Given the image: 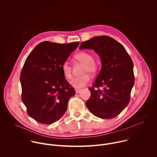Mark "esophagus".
<instances>
[{"instance_id":"esophagus-1","label":"esophagus","mask_w":157,"mask_h":157,"mask_svg":"<svg viewBox=\"0 0 157 157\" xmlns=\"http://www.w3.org/2000/svg\"><path fill=\"white\" fill-rule=\"evenodd\" d=\"M75 91L76 93H78L80 92V89H79V88H75Z\"/></svg>"}]
</instances>
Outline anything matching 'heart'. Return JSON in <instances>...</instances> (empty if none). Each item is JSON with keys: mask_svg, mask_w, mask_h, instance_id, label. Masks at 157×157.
I'll return each instance as SVG.
<instances>
[{"mask_svg": "<svg viewBox=\"0 0 157 157\" xmlns=\"http://www.w3.org/2000/svg\"><path fill=\"white\" fill-rule=\"evenodd\" d=\"M74 58L78 61L85 64L83 73H88L94 74L98 68V64L94 61L93 56L91 53L86 52H80L75 55ZM62 71L64 77L67 79L72 78V67L70 64L66 61L61 66ZM91 81L90 76L88 74H85L81 76L74 77L70 82L71 85L75 88H80L88 85Z\"/></svg>", "mask_w": 157, "mask_h": 157, "instance_id": "heart-1", "label": "heart"}]
</instances>
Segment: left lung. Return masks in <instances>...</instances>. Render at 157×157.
Here are the masks:
<instances>
[{"instance_id": "1", "label": "left lung", "mask_w": 157, "mask_h": 157, "mask_svg": "<svg viewBox=\"0 0 157 157\" xmlns=\"http://www.w3.org/2000/svg\"><path fill=\"white\" fill-rule=\"evenodd\" d=\"M79 48L93 49L102 63L94 83L89 88L91 96L85 102L86 107L97 117H116L128 105L134 83L131 57L121 44L107 36L93 37L82 42Z\"/></svg>"}]
</instances>
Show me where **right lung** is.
Returning a JSON list of instances; mask_svg holds the SVG:
<instances>
[{
  "label": "right lung",
  "instance_id": "right-lung-1",
  "mask_svg": "<svg viewBox=\"0 0 157 157\" xmlns=\"http://www.w3.org/2000/svg\"><path fill=\"white\" fill-rule=\"evenodd\" d=\"M78 45L42 42L26 58L20 75L21 99L29 116L38 123L50 124L59 120L75 95L61 66Z\"/></svg>",
  "mask_w": 157,
  "mask_h": 157
}]
</instances>
